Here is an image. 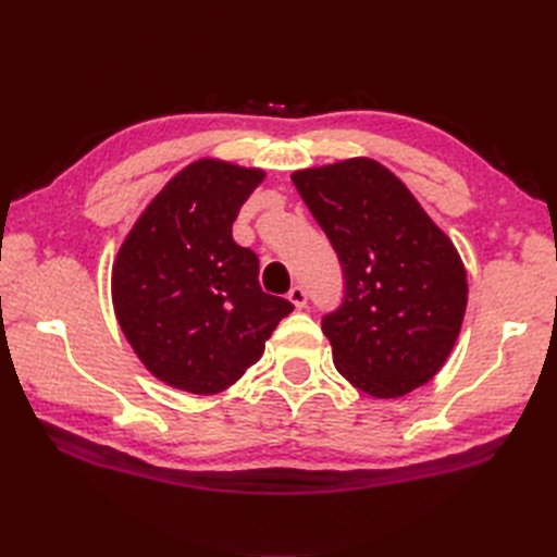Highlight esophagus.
<instances>
[{
  "label": "esophagus",
  "instance_id": "esophagus-1",
  "mask_svg": "<svg viewBox=\"0 0 557 557\" xmlns=\"http://www.w3.org/2000/svg\"><path fill=\"white\" fill-rule=\"evenodd\" d=\"M288 299L293 301V305L297 307V309H305L307 307V290L301 288V285H295V288H290V293H288Z\"/></svg>",
  "mask_w": 557,
  "mask_h": 557
}]
</instances>
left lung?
Segmentation results:
<instances>
[{"mask_svg":"<svg viewBox=\"0 0 557 557\" xmlns=\"http://www.w3.org/2000/svg\"><path fill=\"white\" fill-rule=\"evenodd\" d=\"M290 178L342 262L344 301L323 315L334 367L379 399L425 385L450 356L467 309V272L453 242L376 160Z\"/></svg>","mask_w":557,"mask_h":557,"instance_id":"obj_1","label":"left lung"}]
</instances>
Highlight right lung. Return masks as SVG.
<instances>
[{
    "instance_id": "obj_1",
    "label": "right lung",
    "mask_w": 557,
    "mask_h": 557,
    "mask_svg": "<svg viewBox=\"0 0 557 557\" xmlns=\"http://www.w3.org/2000/svg\"><path fill=\"white\" fill-rule=\"evenodd\" d=\"M262 178L260 170L197 160L164 185L117 250V323L148 372L178 391H225L295 309L260 288L258 256L232 239Z\"/></svg>"
}]
</instances>
